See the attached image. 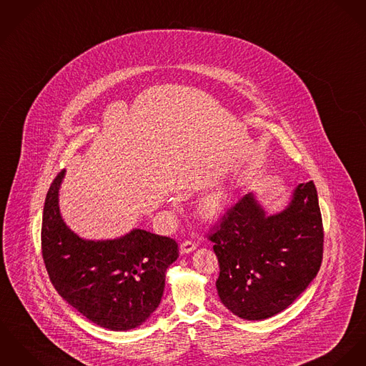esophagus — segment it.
I'll return each instance as SVG.
<instances>
[{
    "mask_svg": "<svg viewBox=\"0 0 366 366\" xmlns=\"http://www.w3.org/2000/svg\"><path fill=\"white\" fill-rule=\"evenodd\" d=\"M197 249V244L196 243H193V242H183L182 244H180V254H189V253H192V252H194Z\"/></svg>",
    "mask_w": 366,
    "mask_h": 366,
    "instance_id": "obj_1",
    "label": "esophagus"
}]
</instances>
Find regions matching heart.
Instances as JSON below:
<instances>
[{
	"instance_id": "obj_1",
	"label": "heart",
	"mask_w": 366,
	"mask_h": 366,
	"mask_svg": "<svg viewBox=\"0 0 366 366\" xmlns=\"http://www.w3.org/2000/svg\"><path fill=\"white\" fill-rule=\"evenodd\" d=\"M231 199H232V193L227 187L211 192L201 202V207H199L201 215L205 219H211V221L219 218L227 211Z\"/></svg>"
}]
</instances>
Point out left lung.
<instances>
[{"mask_svg": "<svg viewBox=\"0 0 366 366\" xmlns=\"http://www.w3.org/2000/svg\"><path fill=\"white\" fill-rule=\"evenodd\" d=\"M209 236L219 262L217 291L240 319L264 320L300 297L323 257V224L315 183H300L287 205L268 212L247 193Z\"/></svg>", "mask_w": 366, "mask_h": 366, "instance_id": "left-lung-1", "label": "left lung"}]
</instances>
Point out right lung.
<instances>
[{
    "label": "right lung",
    "mask_w": 366,
    "mask_h": 366,
    "mask_svg": "<svg viewBox=\"0 0 366 366\" xmlns=\"http://www.w3.org/2000/svg\"><path fill=\"white\" fill-rule=\"evenodd\" d=\"M63 170L44 201L41 252L60 297L92 323L113 332L139 327L158 309L177 243L134 228L116 239L81 237L60 211Z\"/></svg>",
    "instance_id": "1"
}]
</instances>
